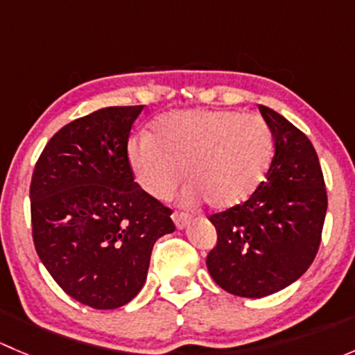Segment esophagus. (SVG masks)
I'll list each match as a JSON object with an SVG mask.
<instances>
[{
  "instance_id": "esophagus-1",
  "label": "esophagus",
  "mask_w": 355,
  "mask_h": 355,
  "mask_svg": "<svg viewBox=\"0 0 355 355\" xmlns=\"http://www.w3.org/2000/svg\"><path fill=\"white\" fill-rule=\"evenodd\" d=\"M171 220H173L175 227L178 228V230H184V228H187L189 225H191V216L185 213H173L171 214Z\"/></svg>"
}]
</instances>
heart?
Here are the masks:
<instances>
[{
	"mask_svg": "<svg viewBox=\"0 0 355 355\" xmlns=\"http://www.w3.org/2000/svg\"><path fill=\"white\" fill-rule=\"evenodd\" d=\"M273 135L257 114L182 110L159 116L151 135L128 144L139 187L157 200L170 198L184 171L191 200L227 211L256 194L273 159Z\"/></svg>",
	"mask_w": 355,
	"mask_h": 355,
	"instance_id": "b5f03b06",
	"label": "heart"
}]
</instances>
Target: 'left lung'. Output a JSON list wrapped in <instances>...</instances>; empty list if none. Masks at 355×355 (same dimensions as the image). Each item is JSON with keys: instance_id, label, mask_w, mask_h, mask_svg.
<instances>
[{"instance_id": "obj_1", "label": "left lung", "mask_w": 355, "mask_h": 355, "mask_svg": "<svg viewBox=\"0 0 355 355\" xmlns=\"http://www.w3.org/2000/svg\"><path fill=\"white\" fill-rule=\"evenodd\" d=\"M275 155L256 194L209 218L218 244L207 270L227 292L261 299L299 280L313 264L327 216V189L309 139L277 111L257 106Z\"/></svg>"}]
</instances>
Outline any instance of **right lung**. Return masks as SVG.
<instances>
[{
    "instance_id": "1",
    "label": "right lung",
    "mask_w": 355,
    "mask_h": 355,
    "mask_svg": "<svg viewBox=\"0 0 355 355\" xmlns=\"http://www.w3.org/2000/svg\"><path fill=\"white\" fill-rule=\"evenodd\" d=\"M144 106H110L53 135L31 184L39 259L71 299L94 309L130 302L171 211L134 182L127 144Z\"/></svg>"
}]
</instances>
